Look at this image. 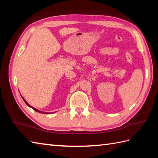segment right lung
Segmentation results:
<instances>
[{"mask_svg":"<svg viewBox=\"0 0 158 158\" xmlns=\"http://www.w3.org/2000/svg\"><path fill=\"white\" fill-rule=\"evenodd\" d=\"M22 98H23V99L24 100V102H25V103L27 105V106H29V107H31L32 108V109L33 110H35V111H36V112H39V113H42V114H44V112H41V111H40V110H37V109H35V108H34V107H31V106H30V105L29 104V103H27V102L25 101V100H24V98L23 97H22ZM46 114H49V113H46Z\"/></svg>","mask_w":158,"mask_h":158,"instance_id":"1","label":"right lung"}]
</instances>
